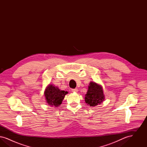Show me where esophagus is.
I'll use <instances>...</instances> for the list:
<instances>
[{
	"instance_id": "1",
	"label": "esophagus",
	"mask_w": 147,
	"mask_h": 147,
	"mask_svg": "<svg viewBox=\"0 0 147 147\" xmlns=\"http://www.w3.org/2000/svg\"><path fill=\"white\" fill-rule=\"evenodd\" d=\"M78 91V89H71V91L73 92H77Z\"/></svg>"
}]
</instances>
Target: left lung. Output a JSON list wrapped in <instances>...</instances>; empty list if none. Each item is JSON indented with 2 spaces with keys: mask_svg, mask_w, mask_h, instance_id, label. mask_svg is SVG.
I'll return each instance as SVG.
<instances>
[{
  "mask_svg": "<svg viewBox=\"0 0 147 147\" xmlns=\"http://www.w3.org/2000/svg\"><path fill=\"white\" fill-rule=\"evenodd\" d=\"M105 100L102 86L94 82H90L88 90L85 95V101L90 106H95L101 104Z\"/></svg>",
  "mask_w": 147,
  "mask_h": 147,
  "instance_id": "obj_1",
  "label": "left lung"
}]
</instances>
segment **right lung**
Returning a JSON list of instances; mask_svg holds the SVG:
<instances>
[{"instance_id": "right-lung-1", "label": "right lung", "mask_w": 147, "mask_h": 147, "mask_svg": "<svg viewBox=\"0 0 147 147\" xmlns=\"http://www.w3.org/2000/svg\"><path fill=\"white\" fill-rule=\"evenodd\" d=\"M68 93V91L61 90L54 85L49 84L45 90L44 95L48 105L57 107L61 105L65 95Z\"/></svg>"}]
</instances>
